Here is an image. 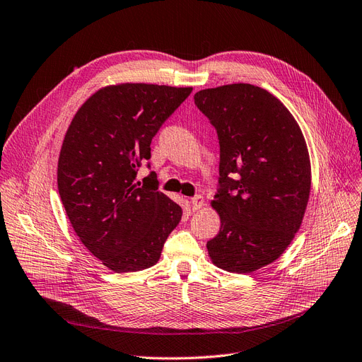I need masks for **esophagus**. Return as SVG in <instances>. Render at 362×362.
<instances>
[{"mask_svg": "<svg viewBox=\"0 0 362 362\" xmlns=\"http://www.w3.org/2000/svg\"><path fill=\"white\" fill-rule=\"evenodd\" d=\"M191 202H192V210H199L204 207V197L197 195L191 199Z\"/></svg>", "mask_w": 362, "mask_h": 362, "instance_id": "1", "label": "esophagus"}]
</instances>
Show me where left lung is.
Segmentation results:
<instances>
[{"mask_svg": "<svg viewBox=\"0 0 362 362\" xmlns=\"http://www.w3.org/2000/svg\"><path fill=\"white\" fill-rule=\"evenodd\" d=\"M195 105L220 145L211 207L220 230L207 243L217 268L250 274L275 262L302 225L310 192L303 133L274 94L251 84L198 91Z\"/></svg>", "mask_w": 362, "mask_h": 362, "instance_id": "left-lung-1", "label": "left lung"}]
</instances>
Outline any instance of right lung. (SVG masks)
Returning a JSON list of instances; mask_svg holds the SVG:
<instances>
[{
	"mask_svg": "<svg viewBox=\"0 0 362 362\" xmlns=\"http://www.w3.org/2000/svg\"><path fill=\"white\" fill-rule=\"evenodd\" d=\"M192 87L144 83L107 86L72 118L57 163V187L69 222L90 253L114 272H137L160 260L182 207L156 187L140 186V163L152 137Z\"/></svg>",
	"mask_w": 362,
	"mask_h": 362,
	"instance_id": "right-lung-1",
	"label": "right lung"
}]
</instances>
